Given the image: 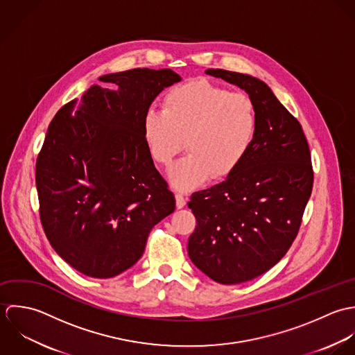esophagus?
Instances as JSON below:
<instances>
[{
  "label": "esophagus",
  "mask_w": 355,
  "mask_h": 355,
  "mask_svg": "<svg viewBox=\"0 0 355 355\" xmlns=\"http://www.w3.org/2000/svg\"><path fill=\"white\" fill-rule=\"evenodd\" d=\"M185 205H187V199L184 198V195L182 193H177L175 195V206H177V209H184Z\"/></svg>",
  "instance_id": "obj_1"
}]
</instances>
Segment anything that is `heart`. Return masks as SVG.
<instances>
[{"mask_svg": "<svg viewBox=\"0 0 355 355\" xmlns=\"http://www.w3.org/2000/svg\"><path fill=\"white\" fill-rule=\"evenodd\" d=\"M259 128L251 97L196 79L171 89L163 111L149 110L142 135L150 156L168 164L184 148L191 152L168 168L171 185L189 191L211 175L222 180L234 173L248 156Z\"/></svg>", "mask_w": 355, "mask_h": 355, "instance_id": "obj_1", "label": "heart"}]
</instances>
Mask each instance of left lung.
I'll use <instances>...</instances> for the list:
<instances>
[{
	"mask_svg": "<svg viewBox=\"0 0 355 355\" xmlns=\"http://www.w3.org/2000/svg\"><path fill=\"white\" fill-rule=\"evenodd\" d=\"M255 103L259 128L239 168L191 196L196 229L188 240L193 265L219 284L250 282L272 269L293 243L313 189L309 144L300 123L261 79L209 69Z\"/></svg>",
	"mask_w": 355,
	"mask_h": 355,
	"instance_id": "1",
	"label": "left lung"
}]
</instances>
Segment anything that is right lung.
<instances>
[{"label":"right lung","mask_w":355,"mask_h":355,"mask_svg":"<svg viewBox=\"0 0 355 355\" xmlns=\"http://www.w3.org/2000/svg\"><path fill=\"white\" fill-rule=\"evenodd\" d=\"M59 110L35 166L40 215L53 250L78 272L115 277L141 258L150 229L175 210L142 119L182 78L168 69L107 75Z\"/></svg>","instance_id":"1"}]
</instances>
